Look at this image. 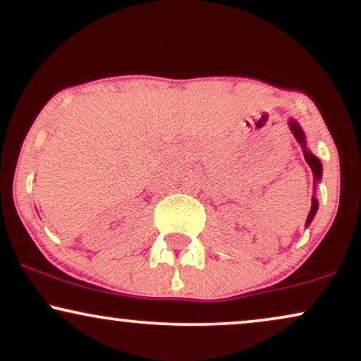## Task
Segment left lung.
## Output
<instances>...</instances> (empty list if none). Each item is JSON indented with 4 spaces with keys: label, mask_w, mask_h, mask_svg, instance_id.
Returning a JSON list of instances; mask_svg holds the SVG:
<instances>
[{
    "label": "left lung",
    "mask_w": 361,
    "mask_h": 361,
    "mask_svg": "<svg viewBox=\"0 0 361 361\" xmlns=\"http://www.w3.org/2000/svg\"><path fill=\"white\" fill-rule=\"evenodd\" d=\"M289 128H290V131H293L294 136H296L299 145L302 146V153H305V159H306V163L311 166L312 176H314V185H316V183H318V181L321 180V171H323V166H321V161H319L318 158H316L314 154L311 153V151H307V147H306V136H305V133H302L301 126H299L294 119H290V121H289ZM316 210H318V200L312 197V200H311V210H310V214H307L306 225H310L311 220L314 219Z\"/></svg>",
    "instance_id": "8db88e82"
}]
</instances>
